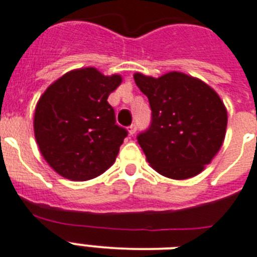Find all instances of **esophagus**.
I'll return each mask as SVG.
<instances>
[{
	"label": "esophagus",
	"instance_id": "esophagus-1",
	"mask_svg": "<svg viewBox=\"0 0 257 257\" xmlns=\"http://www.w3.org/2000/svg\"><path fill=\"white\" fill-rule=\"evenodd\" d=\"M127 131H128V134H130V135H134V134H135V131H137V126H135V124H131V126L127 127Z\"/></svg>",
	"mask_w": 257,
	"mask_h": 257
}]
</instances>
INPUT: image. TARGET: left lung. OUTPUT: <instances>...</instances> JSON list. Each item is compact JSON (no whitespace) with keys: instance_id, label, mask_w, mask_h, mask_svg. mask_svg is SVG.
I'll list each match as a JSON object with an SVG mask.
<instances>
[{"instance_id":"1","label":"left lung","mask_w":257,"mask_h":257,"mask_svg":"<svg viewBox=\"0 0 257 257\" xmlns=\"http://www.w3.org/2000/svg\"><path fill=\"white\" fill-rule=\"evenodd\" d=\"M134 80L147 95L151 127L138 137L147 162L160 175L186 180L200 175L219 152L227 128V109L206 82L172 71Z\"/></svg>"}]
</instances>
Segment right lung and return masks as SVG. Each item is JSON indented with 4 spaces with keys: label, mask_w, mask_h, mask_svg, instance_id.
Wrapping results in <instances>:
<instances>
[{
    "label": "right lung",
    "mask_w": 257,
    "mask_h": 257,
    "mask_svg": "<svg viewBox=\"0 0 257 257\" xmlns=\"http://www.w3.org/2000/svg\"><path fill=\"white\" fill-rule=\"evenodd\" d=\"M122 76H105L94 67L67 72L40 95L34 135L44 160L72 181H86L114 164L127 131L115 124L107 97Z\"/></svg>",
    "instance_id": "1"
}]
</instances>
